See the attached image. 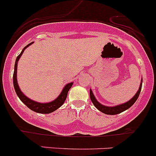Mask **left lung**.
I'll use <instances>...</instances> for the list:
<instances>
[{
	"label": "left lung",
	"instance_id": "8db88e82",
	"mask_svg": "<svg viewBox=\"0 0 156 156\" xmlns=\"http://www.w3.org/2000/svg\"><path fill=\"white\" fill-rule=\"evenodd\" d=\"M142 79L141 80L140 86H139V90L136 92V94L131 98L129 101H126V102L123 103V104L118 105L115 106H106L104 105L101 104L100 102H98V100L96 99V98L94 97V94H93L92 91L90 88V98H91V101H92L93 105H94V107L96 108L99 110L100 112H101L102 113H105L106 115H117L119 113L122 112L126 111L127 109H129L131 106H132V105L136 101V100L139 98V94H140L141 89H142Z\"/></svg>",
	"mask_w": 156,
	"mask_h": 156
}]
</instances>
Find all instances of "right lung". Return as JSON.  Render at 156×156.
<instances>
[{"mask_svg": "<svg viewBox=\"0 0 156 156\" xmlns=\"http://www.w3.org/2000/svg\"><path fill=\"white\" fill-rule=\"evenodd\" d=\"M33 43H34V42H31V43L28 44L27 46H25V47L23 48V50L21 51V54H20V55L17 57V58H16L15 64H14V75H13V83H14V90H15L16 94H17V96H18V98H20V100H21L26 106H27L30 110L37 113H41V114H48V113L55 112V110H57L58 108H60L61 106L64 104V102H65V100H66L68 91H69L70 88H71V86H72L74 82L68 83V84L63 88V89H62L60 94H59L55 100H53V101H49V102L41 103L38 102V101H34V100L27 98V96L21 91V90L19 88L18 83H17V68L19 59H20V58L21 57L22 54L24 53V50Z\"/></svg>", "mask_w": 156, "mask_h": 156, "instance_id": "right-lung-1", "label": "right lung"}]
</instances>
